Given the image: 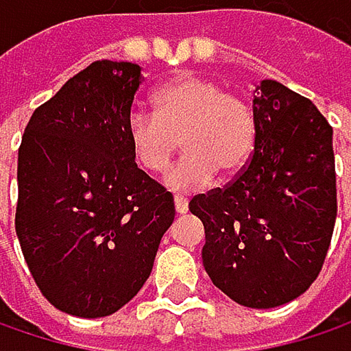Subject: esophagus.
I'll use <instances>...</instances> for the list:
<instances>
[{
	"label": "esophagus",
	"instance_id": "1",
	"mask_svg": "<svg viewBox=\"0 0 351 351\" xmlns=\"http://www.w3.org/2000/svg\"><path fill=\"white\" fill-rule=\"evenodd\" d=\"M175 209H176V213H186V209H189V201H186V197H182V195H175Z\"/></svg>",
	"mask_w": 351,
	"mask_h": 351
}]
</instances>
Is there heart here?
<instances>
[{"mask_svg": "<svg viewBox=\"0 0 351 351\" xmlns=\"http://www.w3.org/2000/svg\"><path fill=\"white\" fill-rule=\"evenodd\" d=\"M154 113L132 111L128 142L136 162L160 175L182 146L184 156L169 176L178 189L209 184L217 173L240 175L254 156L258 119L254 107L219 83L182 73L152 95Z\"/></svg>", "mask_w": 351, "mask_h": 351, "instance_id": "b5f03b06", "label": "heart"}]
</instances>
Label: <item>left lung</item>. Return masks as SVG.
Wrapping results in <instances>:
<instances>
[{
    "label": "left lung",
    "mask_w": 351,
    "mask_h": 351,
    "mask_svg": "<svg viewBox=\"0 0 351 351\" xmlns=\"http://www.w3.org/2000/svg\"><path fill=\"white\" fill-rule=\"evenodd\" d=\"M252 160L221 189L189 203L203 221V266L236 303L270 309L303 295L321 272L335 215L331 125L278 81L256 87Z\"/></svg>",
    "instance_id": "left-lung-1"
}]
</instances>
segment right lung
<instances>
[{"label": "right lung", "instance_id": "add662e5", "mask_svg": "<svg viewBox=\"0 0 351 351\" xmlns=\"http://www.w3.org/2000/svg\"><path fill=\"white\" fill-rule=\"evenodd\" d=\"M132 62L95 60L36 107L18 150L16 234L40 293L75 317H106L142 289L173 195L138 169L128 117Z\"/></svg>", "mask_w": 351, "mask_h": 351}]
</instances>
